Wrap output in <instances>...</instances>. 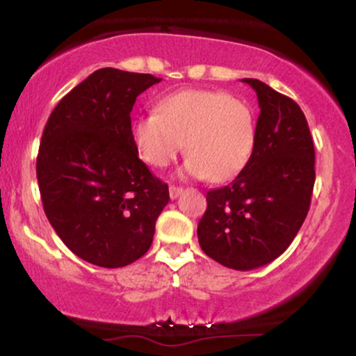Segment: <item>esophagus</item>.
Masks as SVG:
<instances>
[{"mask_svg": "<svg viewBox=\"0 0 356 356\" xmlns=\"http://www.w3.org/2000/svg\"><path fill=\"white\" fill-rule=\"evenodd\" d=\"M182 187H177V186H170L169 187V195H170V199H177L179 195L182 194Z\"/></svg>", "mask_w": 356, "mask_h": 356, "instance_id": "1", "label": "esophagus"}]
</instances>
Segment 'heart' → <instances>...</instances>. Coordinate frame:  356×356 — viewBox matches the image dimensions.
Returning <instances> with one entry per match:
<instances>
[{
    "instance_id": "1",
    "label": "heart",
    "mask_w": 356,
    "mask_h": 356,
    "mask_svg": "<svg viewBox=\"0 0 356 356\" xmlns=\"http://www.w3.org/2000/svg\"><path fill=\"white\" fill-rule=\"evenodd\" d=\"M134 144L145 164L167 167L186 144L182 174L231 181L246 169L256 145V117L246 102L212 90H181L157 112L136 118Z\"/></svg>"
}]
</instances>
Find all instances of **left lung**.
<instances>
[{"instance_id": "obj_1", "label": "left lung", "mask_w": 356, "mask_h": 356, "mask_svg": "<svg viewBox=\"0 0 356 356\" xmlns=\"http://www.w3.org/2000/svg\"><path fill=\"white\" fill-rule=\"evenodd\" d=\"M256 145L229 186L207 192L199 220L202 251L226 268L249 271L288 249L305 222L314 186V145L303 110L256 79Z\"/></svg>"}]
</instances>
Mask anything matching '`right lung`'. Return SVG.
<instances>
[{"mask_svg":"<svg viewBox=\"0 0 356 356\" xmlns=\"http://www.w3.org/2000/svg\"><path fill=\"white\" fill-rule=\"evenodd\" d=\"M149 73L100 68L58 102L44 125L36 177L44 214L87 263L122 268L149 251L169 186L138 159L130 112L159 83Z\"/></svg>","mask_w":356,"mask_h":356,"instance_id":"add662e5","label":"right lung"}]
</instances>
